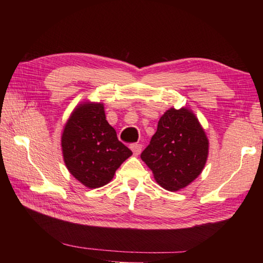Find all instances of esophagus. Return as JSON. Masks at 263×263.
<instances>
[{
    "label": "esophagus",
    "mask_w": 263,
    "mask_h": 263,
    "mask_svg": "<svg viewBox=\"0 0 263 263\" xmlns=\"http://www.w3.org/2000/svg\"><path fill=\"white\" fill-rule=\"evenodd\" d=\"M130 149L133 152V154L138 156V155H140V153H141L142 146H141V144H139V143H132L130 146Z\"/></svg>",
    "instance_id": "1"
}]
</instances>
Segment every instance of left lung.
<instances>
[{
	"label": "left lung",
	"mask_w": 263,
	"mask_h": 263,
	"mask_svg": "<svg viewBox=\"0 0 263 263\" xmlns=\"http://www.w3.org/2000/svg\"><path fill=\"white\" fill-rule=\"evenodd\" d=\"M208 154L209 140L198 117L187 107H171L160 117L141 159L161 187L178 191L201 174Z\"/></svg>",
	"instance_id": "1"
}]
</instances>
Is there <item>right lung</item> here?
Returning a JSON list of instances; mask_svg holds the SVG:
<instances>
[{
	"label": "right lung",
	"mask_w": 263,
	"mask_h": 263,
	"mask_svg": "<svg viewBox=\"0 0 263 263\" xmlns=\"http://www.w3.org/2000/svg\"><path fill=\"white\" fill-rule=\"evenodd\" d=\"M61 147L70 174L88 189L109 183L116 170L132 155L106 120L104 104L89 100L72 110L61 137Z\"/></svg>",
	"instance_id": "add662e5"
}]
</instances>
